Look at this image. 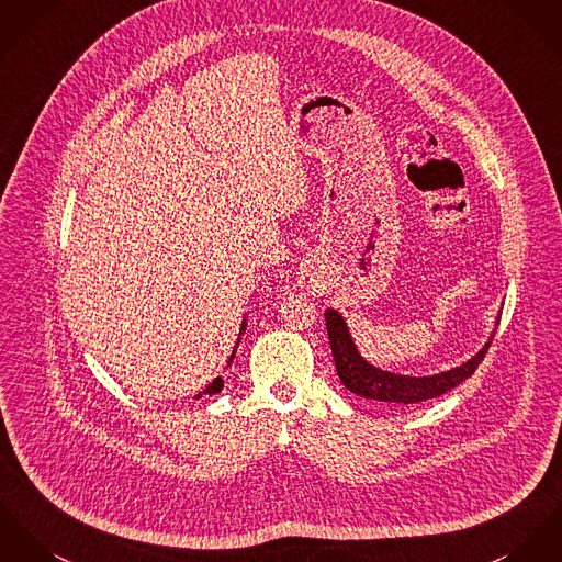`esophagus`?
<instances>
[{
  "instance_id": "1",
  "label": "esophagus",
  "mask_w": 562,
  "mask_h": 562,
  "mask_svg": "<svg viewBox=\"0 0 562 562\" xmlns=\"http://www.w3.org/2000/svg\"><path fill=\"white\" fill-rule=\"evenodd\" d=\"M300 280H302V284H310V278L307 276H300Z\"/></svg>"
}]
</instances>
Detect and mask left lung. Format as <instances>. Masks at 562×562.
I'll return each mask as SVG.
<instances>
[{
    "mask_svg": "<svg viewBox=\"0 0 562 562\" xmlns=\"http://www.w3.org/2000/svg\"><path fill=\"white\" fill-rule=\"evenodd\" d=\"M498 321H501V312L496 314L494 327H498ZM325 325H327L329 345H331L336 370H338L342 385L350 393H357L366 400L385 402L393 406H408V404H419V402L432 400V397L451 391L456 385H460L469 376H473L476 366L483 361L487 348L492 345V338H494V331H492L487 336L485 345L481 346L475 355L471 359H467L462 366H456V368L438 372V374H428V376H408V374L389 372V370L370 363L368 359H363V355L359 352V348L350 336L345 316L338 310H334V307L325 310Z\"/></svg>",
    "mask_w": 562,
    "mask_h": 562,
    "instance_id": "8db88e82",
    "label": "left lung"
}]
</instances>
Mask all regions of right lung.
Instances as JSON below:
<instances>
[{"mask_svg": "<svg viewBox=\"0 0 562 562\" xmlns=\"http://www.w3.org/2000/svg\"><path fill=\"white\" fill-rule=\"evenodd\" d=\"M246 327H248V314L244 316V321H241V329H239V336H237V342L233 346V352H231V357H228V361H226V368L224 370H228L231 368V363H233V359H235V352H237V348H239V342H241V336H244V331H246ZM224 387V381H222V376H217L214 379L207 387L203 389V391H199L196 395H194V400H201V397H205V395H216Z\"/></svg>", "mask_w": 562, "mask_h": 562, "instance_id": "right-lung-1", "label": "right lung"}]
</instances>
